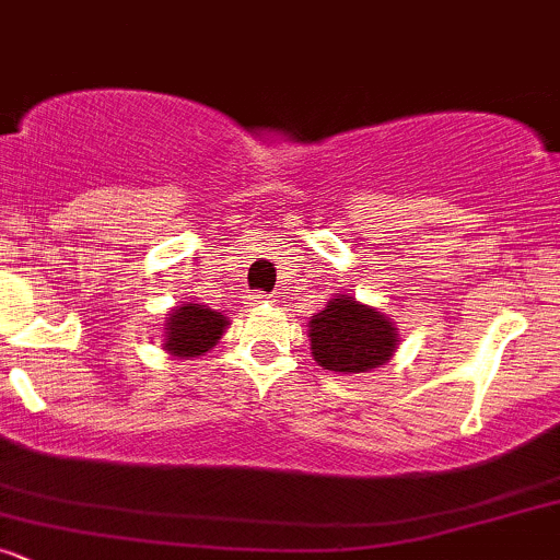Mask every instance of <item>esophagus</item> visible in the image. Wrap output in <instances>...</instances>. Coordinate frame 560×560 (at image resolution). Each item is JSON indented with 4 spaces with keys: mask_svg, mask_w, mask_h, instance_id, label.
I'll return each instance as SVG.
<instances>
[{
    "mask_svg": "<svg viewBox=\"0 0 560 560\" xmlns=\"http://www.w3.org/2000/svg\"><path fill=\"white\" fill-rule=\"evenodd\" d=\"M247 300H249V305H262V302H271L268 300V294H260V292H253Z\"/></svg>",
    "mask_w": 560,
    "mask_h": 560,
    "instance_id": "obj_1",
    "label": "esophagus"
}]
</instances>
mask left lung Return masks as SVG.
<instances>
[{"instance_id": "8db88e82", "label": "left lung", "mask_w": 560, "mask_h": 560, "mask_svg": "<svg viewBox=\"0 0 560 560\" xmlns=\"http://www.w3.org/2000/svg\"><path fill=\"white\" fill-rule=\"evenodd\" d=\"M313 361L334 374H365L382 369L395 355V324L376 307L350 294H337L307 324Z\"/></svg>"}]
</instances>
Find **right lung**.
<instances>
[{"mask_svg":"<svg viewBox=\"0 0 560 560\" xmlns=\"http://www.w3.org/2000/svg\"><path fill=\"white\" fill-rule=\"evenodd\" d=\"M163 331V350L173 358H197L215 347L221 334L229 329V318L223 313L210 311L208 305L184 302L176 311L168 313Z\"/></svg>","mask_w":560,"mask_h":560,"instance_id":"obj_1","label":"right lung"}]
</instances>
